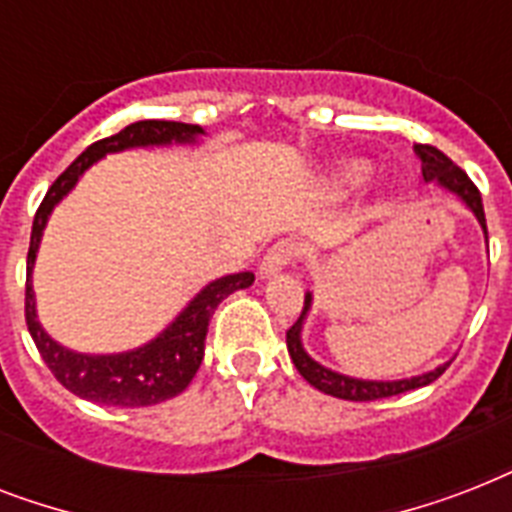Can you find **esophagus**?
Wrapping results in <instances>:
<instances>
[{"instance_id": "34e87169", "label": "esophagus", "mask_w": 512, "mask_h": 512, "mask_svg": "<svg viewBox=\"0 0 512 512\" xmlns=\"http://www.w3.org/2000/svg\"><path fill=\"white\" fill-rule=\"evenodd\" d=\"M297 255H300V249H297L295 241H279V244H273V247L265 252L263 263H260V273L268 279L273 273L284 271L289 263H295Z\"/></svg>"}]
</instances>
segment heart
<instances>
[{
    "mask_svg": "<svg viewBox=\"0 0 512 512\" xmlns=\"http://www.w3.org/2000/svg\"><path fill=\"white\" fill-rule=\"evenodd\" d=\"M369 175V167L364 162H345L335 170L337 188H358Z\"/></svg>",
    "mask_w": 512,
    "mask_h": 512,
    "instance_id": "obj_1",
    "label": "heart"
}]
</instances>
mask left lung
Wrapping results in <instances>:
<instances>
[{
  "label": "left lung",
  "instance_id": "obj_1",
  "mask_svg": "<svg viewBox=\"0 0 512 512\" xmlns=\"http://www.w3.org/2000/svg\"><path fill=\"white\" fill-rule=\"evenodd\" d=\"M414 154L420 156L422 162V177L425 180H433L438 183L444 191L454 193L457 199H462V204L476 215V220L481 223L486 233V215H484V204H481V193L473 185L465 172L457 167V164L449 159L446 154H441L436 146H422L417 143L414 146ZM489 239V236H486ZM313 297L311 292L305 295V308L300 313V319L287 329V348L289 356H292V364L297 366V372L303 374L305 380L311 382L313 388H319L321 393H327V396L335 398H345V401H377V398H390L398 396V393H406V390L422 388V385H430L433 380H438L441 374L446 372V366L449 361L441 366H436L433 372L417 374V377H406V380H356V377H348V374L332 372L327 366H321L319 361H313L303 348V321L311 311Z\"/></svg>",
  "mask_w": 512,
  "mask_h": 512
}]
</instances>
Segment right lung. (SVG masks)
Returning a JSON list of instances; mask_svg holds the SVG:
<instances>
[{
    "mask_svg": "<svg viewBox=\"0 0 512 512\" xmlns=\"http://www.w3.org/2000/svg\"><path fill=\"white\" fill-rule=\"evenodd\" d=\"M204 135L199 124L162 122V119H146L135 122L116 132L111 138L92 143L79 159L71 162L63 175L50 185V191L42 199L34 215L31 228V244H28V268H26V324L34 337L36 348L42 353L44 364L50 366L55 380L74 396L95 401L106 406H154L167 398H175L188 388L193 374L199 372L204 358V340L212 313L225 297L236 289H247L255 281V273H233L223 279L209 281L191 303L185 305L180 316L164 329L162 335L154 337L146 345L124 353H108V356H90L63 348L52 340L36 319L34 287H31V271H34L36 249L42 241V231L47 217L63 196L76 185V180L90 170L92 164L106 154L127 151V148L146 146H170V143H196Z\"/></svg>",
    "mask_w": 512,
    "mask_h": 512,
    "instance_id": "1",
    "label": "right lung"
}]
</instances>
